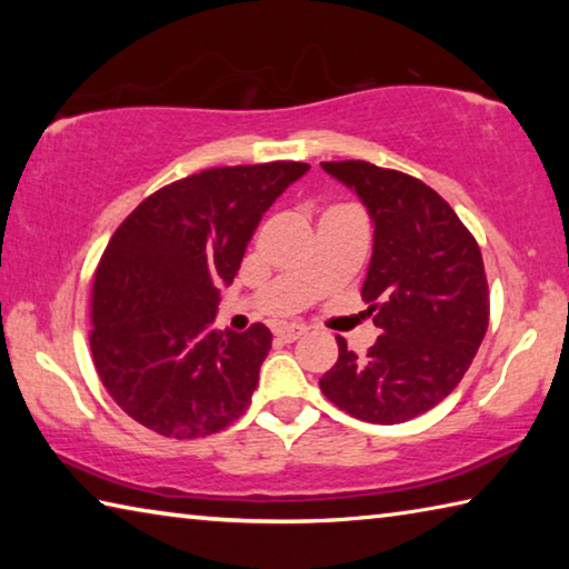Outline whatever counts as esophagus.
Masks as SVG:
<instances>
[{
	"mask_svg": "<svg viewBox=\"0 0 569 569\" xmlns=\"http://www.w3.org/2000/svg\"><path fill=\"white\" fill-rule=\"evenodd\" d=\"M273 333H276L278 341L293 343V341L301 339V336H306V326H296V323H291V326H278V329H276Z\"/></svg>",
	"mask_w": 569,
	"mask_h": 569,
	"instance_id": "1",
	"label": "esophagus"
}]
</instances>
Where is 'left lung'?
Returning <instances> with one entry per match:
<instances>
[{
  "instance_id": "left-lung-1",
  "label": "left lung",
  "mask_w": 569,
  "mask_h": 569,
  "mask_svg": "<svg viewBox=\"0 0 569 569\" xmlns=\"http://www.w3.org/2000/svg\"><path fill=\"white\" fill-rule=\"evenodd\" d=\"M373 223L361 296L381 336L366 356L339 341L321 391L369 423H401L445 401L487 333L489 288L477 240L437 190L363 160L321 162Z\"/></svg>"
}]
</instances>
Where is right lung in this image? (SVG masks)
Masks as SVG:
<instances>
[{
    "instance_id": "obj_1",
    "label": "right lung",
    "mask_w": 569,
    "mask_h": 569,
    "mask_svg": "<svg viewBox=\"0 0 569 569\" xmlns=\"http://www.w3.org/2000/svg\"><path fill=\"white\" fill-rule=\"evenodd\" d=\"M306 162L213 168L166 186L114 230L92 286L90 349L104 389L172 439L226 429L248 409L273 336L213 329L220 288Z\"/></svg>"
}]
</instances>
